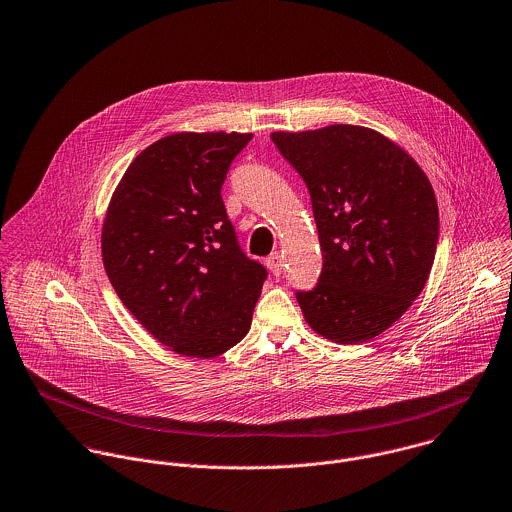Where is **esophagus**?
I'll use <instances>...</instances> for the list:
<instances>
[{
    "label": "esophagus",
    "instance_id": "1",
    "mask_svg": "<svg viewBox=\"0 0 512 512\" xmlns=\"http://www.w3.org/2000/svg\"><path fill=\"white\" fill-rule=\"evenodd\" d=\"M266 264H268V268H270V272H272L274 276H282V274H284V262H282L280 252H274L272 256H268V258H266Z\"/></svg>",
    "mask_w": 512,
    "mask_h": 512
}]
</instances>
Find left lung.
<instances>
[{"mask_svg": "<svg viewBox=\"0 0 512 512\" xmlns=\"http://www.w3.org/2000/svg\"><path fill=\"white\" fill-rule=\"evenodd\" d=\"M270 138L309 189L323 252L317 286L295 293L307 325L339 345L374 339L430 278L439 234L430 179L402 147L365 126Z\"/></svg>", "mask_w": 512, "mask_h": 512, "instance_id": "left-lung-1", "label": "left lung"}]
</instances>
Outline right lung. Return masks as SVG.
I'll return each instance as SVG.
<instances>
[{"label": "right lung", "mask_w": 512, "mask_h": 512, "mask_svg": "<svg viewBox=\"0 0 512 512\" xmlns=\"http://www.w3.org/2000/svg\"><path fill=\"white\" fill-rule=\"evenodd\" d=\"M238 132H177L147 146L102 222L110 284L147 333L177 355L215 359L252 323L266 268L244 256L220 197Z\"/></svg>", "instance_id": "obj_1"}]
</instances>
